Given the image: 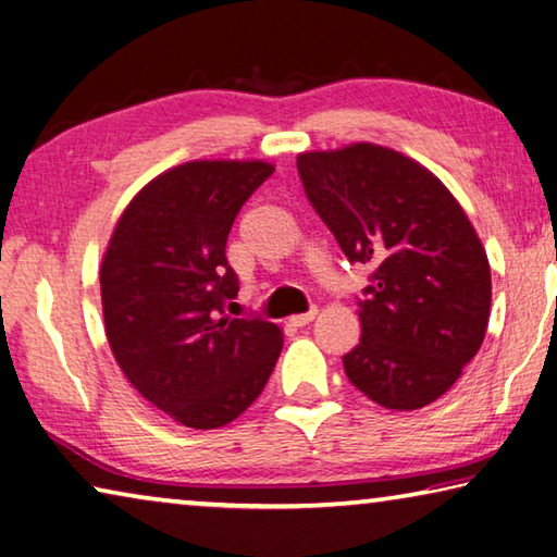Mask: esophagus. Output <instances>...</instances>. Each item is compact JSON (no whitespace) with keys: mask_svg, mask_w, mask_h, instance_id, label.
<instances>
[{"mask_svg":"<svg viewBox=\"0 0 557 557\" xmlns=\"http://www.w3.org/2000/svg\"><path fill=\"white\" fill-rule=\"evenodd\" d=\"M314 317H317V309H309V312H305V314L289 317V324L292 326H307L309 322H314Z\"/></svg>","mask_w":557,"mask_h":557,"instance_id":"34e87169","label":"esophagus"}]
</instances>
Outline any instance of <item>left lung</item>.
<instances>
[{"mask_svg":"<svg viewBox=\"0 0 557 557\" xmlns=\"http://www.w3.org/2000/svg\"><path fill=\"white\" fill-rule=\"evenodd\" d=\"M305 194L348 262L373 265L361 342L344 356L358 391L388 410L437 400L484 342L492 270L474 228L425 166L358 143L297 157Z\"/></svg>","mask_w":557,"mask_h":557,"instance_id":"obj_1","label":"left lung"}]
</instances>
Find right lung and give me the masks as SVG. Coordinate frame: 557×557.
Instances as JSON below:
<instances>
[{
  "label": "right lung",
  "instance_id": "1",
  "mask_svg": "<svg viewBox=\"0 0 557 557\" xmlns=\"http://www.w3.org/2000/svg\"><path fill=\"white\" fill-rule=\"evenodd\" d=\"M275 172L265 162H186L149 182L120 215L100 268L106 334L143 398L194 430L228 425L265 388L280 326L231 319L233 221Z\"/></svg>",
  "mask_w": 557,
  "mask_h": 557
}]
</instances>
